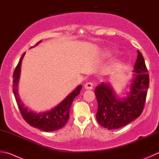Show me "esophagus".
Segmentation results:
<instances>
[{
    "label": "esophagus",
    "instance_id": "34e87169",
    "mask_svg": "<svg viewBox=\"0 0 159 159\" xmlns=\"http://www.w3.org/2000/svg\"><path fill=\"white\" fill-rule=\"evenodd\" d=\"M93 86H94L93 83L92 82H88V83H86L85 84V88L86 89H92L93 88Z\"/></svg>",
    "mask_w": 159,
    "mask_h": 159
}]
</instances>
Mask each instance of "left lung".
I'll return each instance as SVG.
<instances>
[{"label":"left lung","instance_id":"left-lung-1","mask_svg":"<svg viewBox=\"0 0 159 159\" xmlns=\"http://www.w3.org/2000/svg\"><path fill=\"white\" fill-rule=\"evenodd\" d=\"M134 72V79L126 97H117L109 83H102L95 88L98 102L96 118L103 127L109 130L119 129L134 121L142 113L149 77L145 60L138 51Z\"/></svg>","mask_w":159,"mask_h":159}]
</instances>
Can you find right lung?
I'll list each match as a JSON object with an SVG mask.
<instances>
[{"instance_id":"obj_1","label":"right lung","mask_w":159,"mask_h":159,"mask_svg":"<svg viewBox=\"0 0 159 159\" xmlns=\"http://www.w3.org/2000/svg\"><path fill=\"white\" fill-rule=\"evenodd\" d=\"M41 42L42 40L37 42L35 46L39 44ZM25 53H23L13 74V92L20 112L25 122L34 128L48 132L54 131L62 129L67 122L69 117H70V109L71 103L73 102L74 98L80 93L82 89V85L78 86L64 100L62 101L56 107L52 108L51 111L39 112V113H36L33 111H28V109L25 107L24 104L19 97L18 89H17L18 88L20 72H21V62Z\"/></svg>"}]
</instances>
